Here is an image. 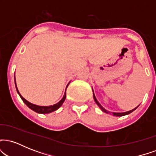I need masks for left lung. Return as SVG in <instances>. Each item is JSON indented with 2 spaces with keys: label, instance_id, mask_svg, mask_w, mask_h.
<instances>
[{
  "label": "left lung",
  "instance_id": "obj_1",
  "mask_svg": "<svg viewBox=\"0 0 156 156\" xmlns=\"http://www.w3.org/2000/svg\"><path fill=\"white\" fill-rule=\"evenodd\" d=\"M15 87H16V89H17V93H18V94L20 95V98H21V99L23 100V101L24 102L25 104H26L27 106L28 107V108H31V110H33L34 112H37V113H39V114H48V113L55 112V111H56L57 109H58L61 106H62V105L63 104L64 100H65V98H63V99H62L61 101L58 102V103H56V104H54V105H48V106H40V105H34V104H33V103H30V102H28V101H26V100L25 99V98H23L22 95H21L20 93L19 92L18 89H17V84H16L15 73ZM96 101H97V100H96ZM97 102H98V101H97ZM98 105H99V107L101 109H104V108H103V107L101 106V105L100 104V103H98Z\"/></svg>",
  "mask_w": 156,
  "mask_h": 156
}]
</instances>
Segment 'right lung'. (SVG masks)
Wrapping results in <instances>:
<instances>
[{
    "mask_svg": "<svg viewBox=\"0 0 156 156\" xmlns=\"http://www.w3.org/2000/svg\"><path fill=\"white\" fill-rule=\"evenodd\" d=\"M94 99H95V98H94ZM95 102L97 103V104H98V102H97L96 100H95ZM136 108H137V107H136ZM136 108H134V109H133V110H131V111H129V112H125V113H113V114H114V116H117V117H121V116H125V115H127V114H129L130 113L133 112ZM102 111H103V112H105V113H107V114H108V113H109V112H108V111H107V110H105V108L104 109H102Z\"/></svg>",
    "mask_w": 156,
    "mask_h": 156,
    "instance_id": "right-lung-1",
    "label": "right lung"
}]
</instances>
